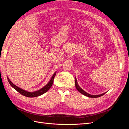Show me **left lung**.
Returning <instances> with one entry per match:
<instances>
[{
  "mask_svg": "<svg viewBox=\"0 0 129 129\" xmlns=\"http://www.w3.org/2000/svg\"><path fill=\"white\" fill-rule=\"evenodd\" d=\"M75 87H76L77 90L79 91L80 93H81L82 94L84 95L85 96H87V97H91V98H97V97H100V96H103L104 94H105V93L107 92H104V93H102V94L95 95L89 94V93H87V92H85V91H84L79 86V85L78 84V83H77V80H76V77H75Z\"/></svg>",
  "mask_w": 129,
  "mask_h": 129,
  "instance_id": "obj_1",
  "label": "left lung"
}]
</instances>
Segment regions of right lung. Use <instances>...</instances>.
I'll use <instances>...</instances> for the list:
<instances>
[{
	"mask_svg": "<svg viewBox=\"0 0 129 129\" xmlns=\"http://www.w3.org/2000/svg\"><path fill=\"white\" fill-rule=\"evenodd\" d=\"M56 72L54 73V74H53L52 78H51V79L50 80V81L48 82V83L45 86H44L41 89L38 90L33 91V92H30V91L25 90L17 87V85H15V84H14L12 82L8 77H7V80H8L9 83L11 85V87H13L15 90H16L18 92L21 93V95H24L26 97H35L39 96L42 94H44V93L46 92L50 88V87H52V85L53 84V81L54 79V77H55V76L56 75Z\"/></svg>",
	"mask_w": 129,
	"mask_h": 129,
	"instance_id": "obj_1",
	"label": "right lung"
}]
</instances>
